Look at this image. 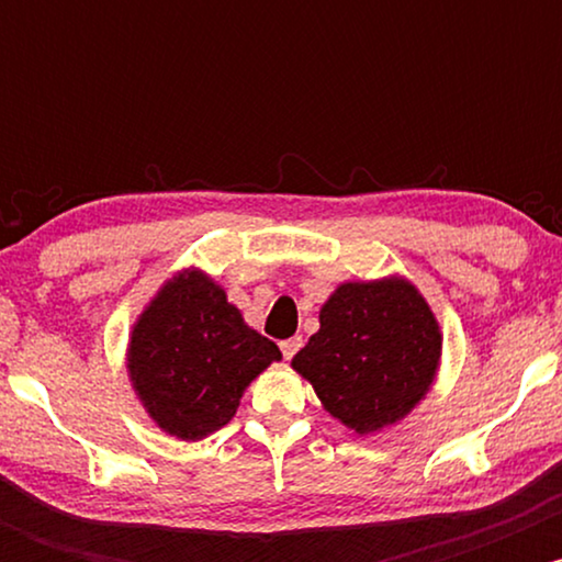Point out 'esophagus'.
Wrapping results in <instances>:
<instances>
[{
  "mask_svg": "<svg viewBox=\"0 0 562 562\" xmlns=\"http://www.w3.org/2000/svg\"><path fill=\"white\" fill-rule=\"evenodd\" d=\"M303 346V338L301 335H295V338H288V340H282L280 344V348H282V357L285 359H293L295 353H299V348Z\"/></svg>",
  "mask_w": 562,
  "mask_h": 562,
  "instance_id": "34e87169",
  "label": "esophagus"
}]
</instances>
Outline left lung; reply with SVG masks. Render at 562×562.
I'll list each match as a JSON object with an SVG mask.
<instances>
[{
  "label": "left lung",
  "instance_id": "1",
  "mask_svg": "<svg viewBox=\"0 0 562 562\" xmlns=\"http://www.w3.org/2000/svg\"><path fill=\"white\" fill-rule=\"evenodd\" d=\"M441 357L434 312L404 280L346 282L319 312V333L293 357L325 409L357 434L402 420L430 389Z\"/></svg>",
  "mask_w": 562,
  "mask_h": 562
}]
</instances>
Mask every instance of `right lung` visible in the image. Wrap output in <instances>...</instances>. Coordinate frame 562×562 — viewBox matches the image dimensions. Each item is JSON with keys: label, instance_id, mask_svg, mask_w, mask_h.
Instances as JSON below:
<instances>
[{"label": "right lung", "instance_id": "1", "mask_svg": "<svg viewBox=\"0 0 562 562\" xmlns=\"http://www.w3.org/2000/svg\"><path fill=\"white\" fill-rule=\"evenodd\" d=\"M280 357L222 288L187 272L164 285L134 325L128 372L153 420L195 441L227 425L245 385Z\"/></svg>", "mask_w": 562, "mask_h": 562}]
</instances>
